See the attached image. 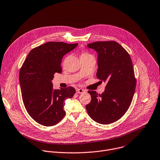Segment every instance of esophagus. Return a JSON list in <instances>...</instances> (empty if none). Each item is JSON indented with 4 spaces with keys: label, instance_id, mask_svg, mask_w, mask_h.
<instances>
[{
    "label": "esophagus",
    "instance_id": "obj_1",
    "mask_svg": "<svg viewBox=\"0 0 160 160\" xmlns=\"http://www.w3.org/2000/svg\"><path fill=\"white\" fill-rule=\"evenodd\" d=\"M85 91L82 89H81V88H78V89L76 90V93H84Z\"/></svg>",
    "mask_w": 160,
    "mask_h": 160
}]
</instances>
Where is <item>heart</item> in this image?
Wrapping results in <instances>:
<instances>
[{"label":"heart","mask_w":160,"mask_h":160,"mask_svg":"<svg viewBox=\"0 0 160 160\" xmlns=\"http://www.w3.org/2000/svg\"><path fill=\"white\" fill-rule=\"evenodd\" d=\"M88 55V53H86V52H84V53H82V55Z\"/></svg>","instance_id":"b5f03b06"}]
</instances>
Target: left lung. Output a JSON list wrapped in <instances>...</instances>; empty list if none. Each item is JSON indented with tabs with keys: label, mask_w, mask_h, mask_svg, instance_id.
<instances>
[{
	"label": "left lung",
	"mask_w": 160,
	"mask_h": 160,
	"mask_svg": "<svg viewBox=\"0 0 160 160\" xmlns=\"http://www.w3.org/2000/svg\"><path fill=\"white\" fill-rule=\"evenodd\" d=\"M87 47L97 52L96 76L106 86L101 95L88 91L92 100L86 105V111L98 123H112L125 114L134 95L136 79L131 58L115 41L95 42Z\"/></svg>",
	"instance_id": "1"
}]
</instances>
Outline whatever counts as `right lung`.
<instances>
[{
	"mask_svg": "<svg viewBox=\"0 0 160 160\" xmlns=\"http://www.w3.org/2000/svg\"><path fill=\"white\" fill-rule=\"evenodd\" d=\"M78 44L48 42L30 51L19 74L23 103L28 114L37 122L51 127L65 114L64 101L73 97V87L52 88L55 74L62 73L61 63L65 55Z\"/></svg>",
	"mask_w": 160,
	"mask_h": 160,
	"instance_id": "right-lung-1",
	"label": "right lung"
}]
</instances>
